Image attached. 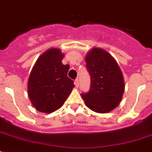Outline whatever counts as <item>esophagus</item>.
Masks as SVG:
<instances>
[{
  "label": "esophagus",
  "instance_id": "esophagus-1",
  "mask_svg": "<svg viewBox=\"0 0 152 152\" xmlns=\"http://www.w3.org/2000/svg\"><path fill=\"white\" fill-rule=\"evenodd\" d=\"M74 84H75V86H76V88H78L79 84H80V83H79V80H78V79H76V80H75V82H74Z\"/></svg>",
  "mask_w": 152,
  "mask_h": 152
}]
</instances>
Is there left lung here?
<instances>
[{
    "label": "left lung",
    "mask_w": 152,
    "mask_h": 152,
    "mask_svg": "<svg viewBox=\"0 0 152 152\" xmlns=\"http://www.w3.org/2000/svg\"><path fill=\"white\" fill-rule=\"evenodd\" d=\"M91 76L90 90L81 94L86 106L97 113H108L119 105L125 83L118 63L110 53L94 48L85 59Z\"/></svg>",
    "instance_id": "1"
}]
</instances>
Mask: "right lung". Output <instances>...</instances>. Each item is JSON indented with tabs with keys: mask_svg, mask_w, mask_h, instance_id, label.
Here are the masks:
<instances>
[{
	"mask_svg": "<svg viewBox=\"0 0 152 152\" xmlns=\"http://www.w3.org/2000/svg\"><path fill=\"white\" fill-rule=\"evenodd\" d=\"M60 50L50 49L37 60L28 79V96L39 111L52 113L63 105L72 88L69 64H63Z\"/></svg>",
	"mask_w": 152,
	"mask_h": 152,
	"instance_id": "right-lung-1",
	"label": "right lung"
}]
</instances>
